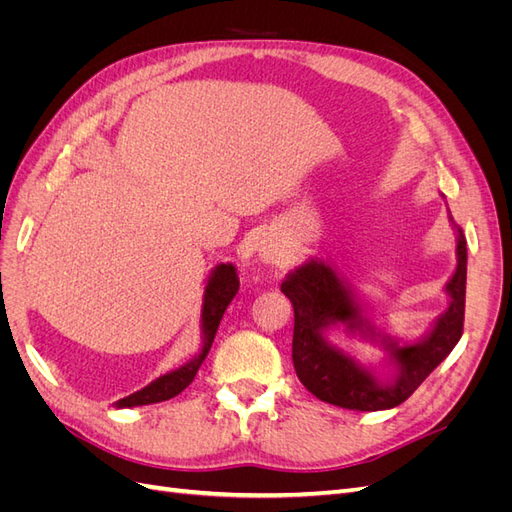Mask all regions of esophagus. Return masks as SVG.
Returning <instances> with one entry per match:
<instances>
[{"label":"esophagus","instance_id":"1","mask_svg":"<svg viewBox=\"0 0 512 512\" xmlns=\"http://www.w3.org/2000/svg\"><path fill=\"white\" fill-rule=\"evenodd\" d=\"M256 256L260 262H265V265H273V262L280 260V247L271 241H260L256 247Z\"/></svg>","mask_w":512,"mask_h":512}]
</instances>
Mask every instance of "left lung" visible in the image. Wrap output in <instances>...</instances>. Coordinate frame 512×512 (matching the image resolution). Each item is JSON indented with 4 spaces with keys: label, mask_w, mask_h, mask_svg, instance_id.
<instances>
[{
    "label": "left lung",
    "mask_w": 512,
    "mask_h": 512,
    "mask_svg": "<svg viewBox=\"0 0 512 512\" xmlns=\"http://www.w3.org/2000/svg\"><path fill=\"white\" fill-rule=\"evenodd\" d=\"M448 222L455 230L457 256L455 271L444 284L448 305L416 342H404L376 327L365 305L329 260L307 258L286 275L282 292L294 309L292 363L309 393L346 410H389L406 401L453 352L463 331L468 247L451 211ZM335 332L378 345L385 352V366H393L394 374L382 379L378 366L361 364L337 347L330 339Z\"/></svg>",
    "instance_id": "1"
}]
</instances>
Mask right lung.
<instances>
[{
	"mask_svg": "<svg viewBox=\"0 0 512 512\" xmlns=\"http://www.w3.org/2000/svg\"><path fill=\"white\" fill-rule=\"evenodd\" d=\"M237 292H239L237 267L232 265V262H220V265H215L207 277L205 294H203V309H200V337H203V346H200V352L194 354L192 359L188 363H183L181 367H177L173 371H166L164 376L147 384L145 389L115 401V408H136V406L160 404V401L173 399L175 395H179L185 386L194 380L198 367L203 365L205 356L211 350L213 337H215V333H218L220 320L226 312V307L230 305L232 299H235Z\"/></svg>",
	"mask_w": 512,
	"mask_h": 512,
	"instance_id": "1",
	"label": "right lung"
}]
</instances>
